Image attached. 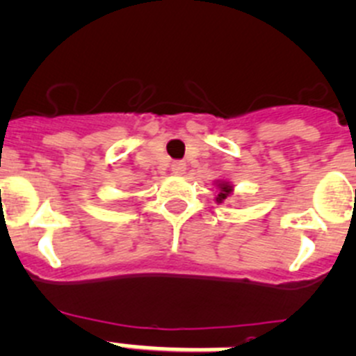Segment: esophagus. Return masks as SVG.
Listing matches in <instances>:
<instances>
[{
	"instance_id": "1",
	"label": "esophagus",
	"mask_w": 356,
	"mask_h": 356,
	"mask_svg": "<svg viewBox=\"0 0 356 356\" xmlns=\"http://www.w3.org/2000/svg\"><path fill=\"white\" fill-rule=\"evenodd\" d=\"M171 171H173L175 175H178V177H181L186 171V164L183 163V161H177V163L171 164Z\"/></svg>"
}]
</instances>
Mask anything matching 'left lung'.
<instances>
[{
  "label": "left lung",
  "mask_w": 356,
  "mask_h": 356,
  "mask_svg": "<svg viewBox=\"0 0 356 356\" xmlns=\"http://www.w3.org/2000/svg\"><path fill=\"white\" fill-rule=\"evenodd\" d=\"M216 186H218V190H220V192H218L216 199H214V200H216L218 204H223L225 200H227L228 197L234 193V185H232L230 181H227V179H216Z\"/></svg>",
  "instance_id": "8db88e82"
}]
</instances>
